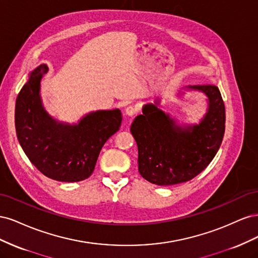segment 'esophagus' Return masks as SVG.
I'll use <instances>...</instances> for the list:
<instances>
[{
	"label": "esophagus",
	"mask_w": 258,
	"mask_h": 258,
	"mask_svg": "<svg viewBox=\"0 0 258 258\" xmlns=\"http://www.w3.org/2000/svg\"><path fill=\"white\" fill-rule=\"evenodd\" d=\"M137 113H138V108L136 106H134V105H129L126 108V115H128L130 117H134Z\"/></svg>",
	"instance_id": "obj_1"
}]
</instances>
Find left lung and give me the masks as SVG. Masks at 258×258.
Here are the masks:
<instances>
[{
    "label": "left lung",
    "instance_id": "8db88e82",
    "mask_svg": "<svg viewBox=\"0 0 258 258\" xmlns=\"http://www.w3.org/2000/svg\"><path fill=\"white\" fill-rule=\"evenodd\" d=\"M205 92L209 110L199 124L176 126L156 106L147 104L130 131L138 144L139 172L146 181L167 186L190 181L205 170L220 148L225 132V105L215 85H195Z\"/></svg>",
    "mask_w": 258,
    "mask_h": 258
}]
</instances>
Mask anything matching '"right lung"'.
I'll return each mask as SVG.
<instances>
[{"label":"right lung","mask_w":258,"mask_h":258,"mask_svg":"<svg viewBox=\"0 0 258 258\" xmlns=\"http://www.w3.org/2000/svg\"><path fill=\"white\" fill-rule=\"evenodd\" d=\"M42 64L30 74L18 93L15 126L19 143L30 161L45 176L59 182H80L95 170L101 148L119 130L121 113L97 111L70 126L46 113L40 98V83L47 73Z\"/></svg>","instance_id":"add662e5"}]
</instances>
